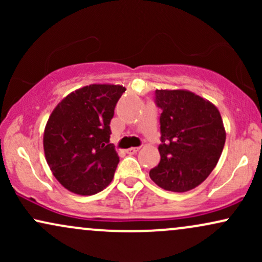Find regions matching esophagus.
<instances>
[{
    "instance_id": "34e87169",
    "label": "esophagus",
    "mask_w": 262,
    "mask_h": 262,
    "mask_svg": "<svg viewBox=\"0 0 262 262\" xmlns=\"http://www.w3.org/2000/svg\"><path fill=\"white\" fill-rule=\"evenodd\" d=\"M125 151H127V154H135V152L139 151V148H129Z\"/></svg>"
}]
</instances>
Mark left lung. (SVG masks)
<instances>
[{
  "mask_svg": "<svg viewBox=\"0 0 262 262\" xmlns=\"http://www.w3.org/2000/svg\"><path fill=\"white\" fill-rule=\"evenodd\" d=\"M162 110L160 162L150 179L171 192H187L210 175L221 158L225 128L218 108L188 90H156Z\"/></svg>",
  "mask_w": 262,
  "mask_h": 262,
  "instance_id": "1",
  "label": "left lung"
}]
</instances>
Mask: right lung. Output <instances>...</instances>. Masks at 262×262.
Returning a JSON list of instances; mask_svg holds the SVG:
<instances>
[{
	"instance_id": "obj_1",
	"label": "right lung",
	"mask_w": 262,
	"mask_h": 262,
	"mask_svg": "<svg viewBox=\"0 0 262 262\" xmlns=\"http://www.w3.org/2000/svg\"><path fill=\"white\" fill-rule=\"evenodd\" d=\"M125 87L91 83L69 93L53 110L44 129L45 160L66 189L81 196L110 185L119 156L110 144V123Z\"/></svg>"
}]
</instances>
